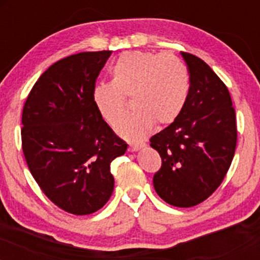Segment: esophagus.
<instances>
[{
  "mask_svg": "<svg viewBox=\"0 0 260 260\" xmlns=\"http://www.w3.org/2000/svg\"><path fill=\"white\" fill-rule=\"evenodd\" d=\"M144 147V144H131L129 147H128V151H131V153H134V151H138L139 149H142Z\"/></svg>",
  "mask_w": 260,
  "mask_h": 260,
  "instance_id": "obj_1",
  "label": "esophagus"
}]
</instances>
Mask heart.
<instances>
[{
    "label": "heart",
    "instance_id": "b5f03b06",
    "mask_svg": "<svg viewBox=\"0 0 260 260\" xmlns=\"http://www.w3.org/2000/svg\"><path fill=\"white\" fill-rule=\"evenodd\" d=\"M112 82L99 83L92 100L101 117L116 126L126 111V96H132L136 111L117 127L122 138L137 142L154 123L169 124L180 116L188 100L190 79L187 67L172 53L128 51L111 67Z\"/></svg>",
    "mask_w": 260,
    "mask_h": 260
}]
</instances>
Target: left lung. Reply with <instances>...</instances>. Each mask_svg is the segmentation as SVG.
Returning a JSON list of instances; mask_svg holds the SVG:
<instances>
[{"label": "left lung", "instance_id": "obj_1", "mask_svg": "<svg viewBox=\"0 0 260 260\" xmlns=\"http://www.w3.org/2000/svg\"><path fill=\"white\" fill-rule=\"evenodd\" d=\"M190 90L176 120L150 138L161 169L153 183L161 199L178 208L194 207L213 194L230 169L237 129L235 109L222 80L203 59L181 52Z\"/></svg>", "mask_w": 260, "mask_h": 260}]
</instances>
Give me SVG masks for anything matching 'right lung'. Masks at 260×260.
I'll use <instances>...</instances> for the list:
<instances>
[{"label":"right lung","instance_id":"obj_1","mask_svg":"<svg viewBox=\"0 0 260 260\" xmlns=\"http://www.w3.org/2000/svg\"><path fill=\"white\" fill-rule=\"evenodd\" d=\"M111 51L80 52L50 66L32 86L22 115V147L32 177L50 201L74 215L106 204L111 162L127 150L92 100Z\"/></svg>","mask_w":260,"mask_h":260}]
</instances>
